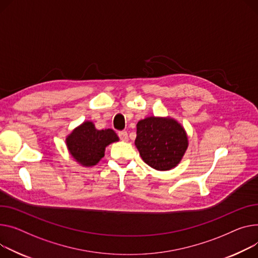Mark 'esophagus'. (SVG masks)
Masks as SVG:
<instances>
[{"instance_id": "1", "label": "esophagus", "mask_w": 258, "mask_h": 258, "mask_svg": "<svg viewBox=\"0 0 258 258\" xmlns=\"http://www.w3.org/2000/svg\"><path fill=\"white\" fill-rule=\"evenodd\" d=\"M118 136H119L120 140H122V141H126V140H127V133H126L125 131L119 132V133H118Z\"/></svg>"}]
</instances>
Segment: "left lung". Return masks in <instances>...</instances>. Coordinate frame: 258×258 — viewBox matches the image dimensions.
Returning <instances> with one entry per match:
<instances>
[{"instance_id":"1","label":"left lung","mask_w":258,"mask_h":258,"mask_svg":"<svg viewBox=\"0 0 258 258\" xmlns=\"http://www.w3.org/2000/svg\"><path fill=\"white\" fill-rule=\"evenodd\" d=\"M135 145L148 166L168 171L180 163L188 140L185 130L174 118L149 116L137 123Z\"/></svg>"}]
</instances>
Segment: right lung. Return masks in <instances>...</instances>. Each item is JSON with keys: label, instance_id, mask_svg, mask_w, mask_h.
I'll return each mask as SVG.
<instances>
[{"label": "right lung", "instance_id": "right-lung-1", "mask_svg": "<svg viewBox=\"0 0 258 258\" xmlns=\"http://www.w3.org/2000/svg\"><path fill=\"white\" fill-rule=\"evenodd\" d=\"M118 141L113 130H96L89 120L77 126L65 139L68 152L83 167L95 166L105 157L106 147Z\"/></svg>", "mask_w": 258, "mask_h": 258}]
</instances>
